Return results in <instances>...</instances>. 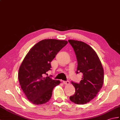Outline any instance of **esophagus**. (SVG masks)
<instances>
[{
  "label": "esophagus",
  "mask_w": 120,
  "mask_h": 120,
  "mask_svg": "<svg viewBox=\"0 0 120 120\" xmlns=\"http://www.w3.org/2000/svg\"><path fill=\"white\" fill-rule=\"evenodd\" d=\"M63 83L65 85H69V81L68 80L67 81H63Z\"/></svg>",
  "instance_id": "obj_1"
}]
</instances>
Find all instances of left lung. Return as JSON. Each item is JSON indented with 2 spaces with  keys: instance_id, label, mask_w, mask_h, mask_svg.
Instances as JSON below:
<instances>
[{
  "instance_id": "obj_1",
  "label": "left lung",
  "mask_w": 120,
  "mask_h": 120,
  "mask_svg": "<svg viewBox=\"0 0 120 120\" xmlns=\"http://www.w3.org/2000/svg\"><path fill=\"white\" fill-rule=\"evenodd\" d=\"M68 41L73 47L77 60L76 74H82L79 83L71 81L75 92L69 99L75 103L83 105L93 99L102 88L103 69L96 52L89 45L76 40Z\"/></svg>"
}]
</instances>
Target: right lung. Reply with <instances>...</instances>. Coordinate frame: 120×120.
<instances>
[{"mask_svg":"<svg viewBox=\"0 0 120 120\" xmlns=\"http://www.w3.org/2000/svg\"><path fill=\"white\" fill-rule=\"evenodd\" d=\"M67 41L45 39L30 49L19 68L18 78L21 89L28 100L34 105L45 103L50 100L53 88L60 80L45 77L51 70V62Z\"/></svg>","mask_w":120,"mask_h":120,"instance_id":"obj_1","label":"right lung"}]
</instances>
